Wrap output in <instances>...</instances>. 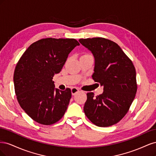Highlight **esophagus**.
Listing matches in <instances>:
<instances>
[{"instance_id": "1", "label": "esophagus", "mask_w": 156, "mask_h": 156, "mask_svg": "<svg viewBox=\"0 0 156 156\" xmlns=\"http://www.w3.org/2000/svg\"><path fill=\"white\" fill-rule=\"evenodd\" d=\"M71 91H72V94L73 96V95H75V94L77 93L79 90L78 88H75V87H73L72 89H71Z\"/></svg>"}]
</instances>
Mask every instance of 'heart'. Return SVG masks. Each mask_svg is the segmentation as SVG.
I'll list each match as a JSON object with an SVG mask.
<instances>
[{"label": "heart", "instance_id": "1", "mask_svg": "<svg viewBox=\"0 0 156 156\" xmlns=\"http://www.w3.org/2000/svg\"><path fill=\"white\" fill-rule=\"evenodd\" d=\"M88 55V54H87V55Z\"/></svg>", "mask_w": 156, "mask_h": 156}]
</instances>
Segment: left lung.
<instances>
[{
	"mask_svg": "<svg viewBox=\"0 0 156 156\" xmlns=\"http://www.w3.org/2000/svg\"><path fill=\"white\" fill-rule=\"evenodd\" d=\"M95 59L94 81L103 92L94 97L87 93L84 114L94 124L108 127L120 121L128 112L137 90L136 71L132 61L115 42L103 37L80 39Z\"/></svg>",
	"mask_w": 156,
	"mask_h": 156,
	"instance_id": "left-lung-1",
	"label": "left lung"
}]
</instances>
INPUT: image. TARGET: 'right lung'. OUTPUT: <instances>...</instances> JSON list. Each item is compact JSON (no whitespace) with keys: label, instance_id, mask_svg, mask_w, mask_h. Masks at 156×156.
Listing matches in <instances>:
<instances>
[{"label":"right lung","instance_id":"1","mask_svg":"<svg viewBox=\"0 0 156 156\" xmlns=\"http://www.w3.org/2000/svg\"><path fill=\"white\" fill-rule=\"evenodd\" d=\"M79 42L73 38L41 39L32 44L16 66L13 83L17 101L32 120L51 125L62 119L72 97L69 88H55L53 77L60 72Z\"/></svg>","mask_w":156,"mask_h":156}]
</instances>
